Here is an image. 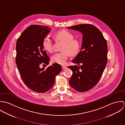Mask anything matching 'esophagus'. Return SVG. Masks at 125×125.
<instances>
[{
    "instance_id": "34e87169",
    "label": "esophagus",
    "mask_w": 125,
    "mask_h": 125,
    "mask_svg": "<svg viewBox=\"0 0 125 125\" xmlns=\"http://www.w3.org/2000/svg\"><path fill=\"white\" fill-rule=\"evenodd\" d=\"M62 69L63 70H65V69H66V68H67V67L66 66H62Z\"/></svg>"
}]
</instances>
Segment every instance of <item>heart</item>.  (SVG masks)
<instances>
[{
    "label": "heart",
    "instance_id": "obj_1",
    "mask_svg": "<svg viewBox=\"0 0 125 125\" xmlns=\"http://www.w3.org/2000/svg\"><path fill=\"white\" fill-rule=\"evenodd\" d=\"M56 40L63 42L61 51L62 52L56 53L52 56V61L60 64H64L68 59L70 54L74 55L77 53L80 48V43L76 39H74V36L67 30H61L54 34ZM42 46L47 52H52V39L46 36L43 39Z\"/></svg>",
    "mask_w": 125,
    "mask_h": 125
}]
</instances>
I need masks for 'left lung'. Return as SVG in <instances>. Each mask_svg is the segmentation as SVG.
Wrapping results in <instances>:
<instances>
[{
	"label": "left lung",
	"instance_id": "left-lung-1",
	"mask_svg": "<svg viewBox=\"0 0 125 125\" xmlns=\"http://www.w3.org/2000/svg\"><path fill=\"white\" fill-rule=\"evenodd\" d=\"M67 28L78 31L83 35L81 51L72 61L79 66H68L73 72L69 83L76 91L85 92L98 83L104 70L107 42L101 32L93 25L82 24Z\"/></svg>",
	"mask_w": 125,
	"mask_h": 125
}]
</instances>
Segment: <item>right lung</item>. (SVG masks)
Masks as SVG:
<instances>
[{
    "label": "right lung",
    "mask_w": 125,
    "mask_h": 125,
    "mask_svg": "<svg viewBox=\"0 0 125 125\" xmlns=\"http://www.w3.org/2000/svg\"><path fill=\"white\" fill-rule=\"evenodd\" d=\"M51 28L47 26L32 25L28 27L18 38L16 42V63L24 84L30 89L44 93L51 89L55 76L62 70L61 65L55 63L45 69L50 59L42 46L44 37Z\"/></svg>",
    "instance_id": "add662e5"
}]
</instances>
